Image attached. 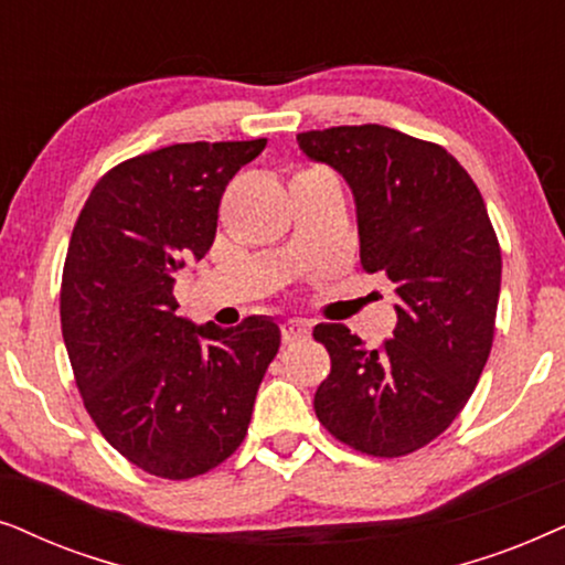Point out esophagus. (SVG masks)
Listing matches in <instances>:
<instances>
[{
  "instance_id": "34e87169",
  "label": "esophagus",
  "mask_w": 565,
  "mask_h": 565,
  "mask_svg": "<svg viewBox=\"0 0 565 565\" xmlns=\"http://www.w3.org/2000/svg\"><path fill=\"white\" fill-rule=\"evenodd\" d=\"M281 338H284V343H295V341H299V338H307V322L287 320L281 326Z\"/></svg>"
}]
</instances>
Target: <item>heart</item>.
Masks as SVG:
<instances>
[{
	"label": "heart",
	"mask_w": 565,
	"mask_h": 565,
	"mask_svg": "<svg viewBox=\"0 0 565 565\" xmlns=\"http://www.w3.org/2000/svg\"><path fill=\"white\" fill-rule=\"evenodd\" d=\"M307 172H318V170H305V172H299V175H307ZM299 175H297V178H299Z\"/></svg>",
	"instance_id": "1"
}]
</instances>
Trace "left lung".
Here are the masks:
<instances>
[{
  "label": "left lung",
  "mask_w": 565,
  "mask_h": 565,
  "mask_svg": "<svg viewBox=\"0 0 565 565\" xmlns=\"http://www.w3.org/2000/svg\"><path fill=\"white\" fill-rule=\"evenodd\" d=\"M297 145L351 185L361 266L397 297L382 349L341 322L315 326L330 353L315 413L359 452L411 455L460 416L491 353L501 250L483 195L447 149L380 124L305 131Z\"/></svg>",
  "instance_id": "8db88e82"
}]
</instances>
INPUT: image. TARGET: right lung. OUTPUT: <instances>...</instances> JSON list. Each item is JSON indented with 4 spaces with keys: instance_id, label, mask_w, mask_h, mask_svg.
Wrapping results in <instances>:
<instances>
[{
    "instance_id": "obj_1",
    "label": "right lung",
    "mask_w": 565,
    "mask_h": 565,
    "mask_svg": "<svg viewBox=\"0 0 565 565\" xmlns=\"http://www.w3.org/2000/svg\"><path fill=\"white\" fill-rule=\"evenodd\" d=\"M266 139L193 141L97 180L62 276V333L95 426L149 476H204L243 445L281 330L178 315L175 274L209 253L224 188Z\"/></svg>"
}]
</instances>
